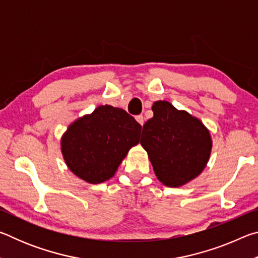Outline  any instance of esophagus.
Masks as SVG:
<instances>
[{
	"label": "esophagus",
	"mask_w": 258,
	"mask_h": 258,
	"mask_svg": "<svg viewBox=\"0 0 258 258\" xmlns=\"http://www.w3.org/2000/svg\"><path fill=\"white\" fill-rule=\"evenodd\" d=\"M135 119H137V121L140 125L143 126V123H145V117H143L142 115H138L137 117H135Z\"/></svg>",
	"instance_id": "34e87169"
}]
</instances>
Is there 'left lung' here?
<instances>
[{"instance_id":"left-lung-1","label":"left lung","mask_w":258,"mask_h":258,"mask_svg":"<svg viewBox=\"0 0 258 258\" xmlns=\"http://www.w3.org/2000/svg\"><path fill=\"white\" fill-rule=\"evenodd\" d=\"M154 117L143 125L141 145L149 155L158 180L167 186H181L198 176L212 149L208 130L186 111L167 101L152 106Z\"/></svg>"}]
</instances>
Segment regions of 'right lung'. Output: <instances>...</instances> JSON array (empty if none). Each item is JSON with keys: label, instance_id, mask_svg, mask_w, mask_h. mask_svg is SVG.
I'll return each instance as SVG.
<instances>
[{"label": "right lung", "instance_id": "add662e5", "mask_svg": "<svg viewBox=\"0 0 258 258\" xmlns=\"http://www.w3.org/2000/svg\"><path fill=\"white\" fill-rule=\"evenodd\" d=\"M141 127L120 108L100 106L73 123L61 140L63 158L71 171L89 183H102L140 141Z\"/></svg>", "mask_w": 258, "mask_h": 258}]
</instances>
